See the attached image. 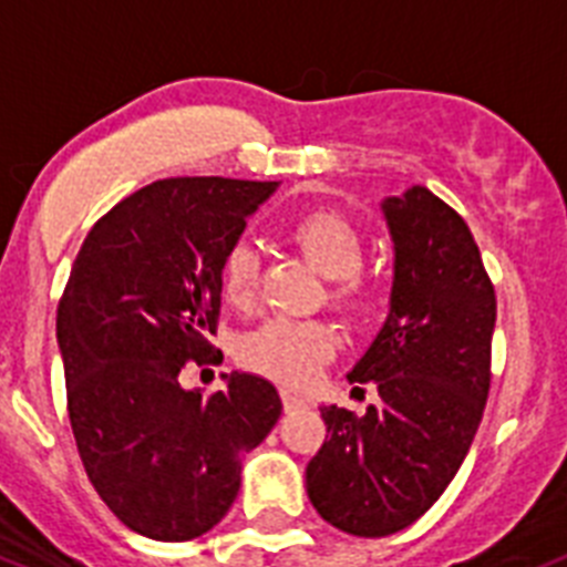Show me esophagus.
I'll return each instance as SVG.
<instances>
[{"label": "esophagus", "instance_id": "1", "mask_svg": "<svg viewBox=\"0 0 567 567\" xmlns=\"http://www.w3.org/2000/svg\"><path fill=\"white\" fill-rule=\"evenodd\" d=\"M280 400H284V411L287 414H292V411H301L307 402H303V396L292 394V391H280Z\"/></svg>", "mask_w": 567, "mask_h": 567}]
</instances>
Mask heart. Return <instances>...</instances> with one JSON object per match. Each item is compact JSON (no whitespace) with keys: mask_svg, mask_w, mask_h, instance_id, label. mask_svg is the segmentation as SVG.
I'll list each match as a JSON object with an SVG mask.
<instances>
[{"mask_svg":"<svg viewBox=\"0 0 567 567\" xmlns=\"http://www.w3.org/2000/svg\"><path fill=\"white\" fill-rule=\"evenodd\" d=\"M289 237L324 278L333 280V303L341 310H362L373 287L362 275V234L336 210H310L292 223ZM219 287L237 310H249L260 289V251L251 240H234L219 264ZM339 348L333 327L318 321L275 318L243 341V362L278 379L284 385H307L318 368Z\"/></svg>","mask_w":567,"mask_h":567,"instance_id":"b5f03b06","label":"heart"}]
</instances>
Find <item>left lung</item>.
<instances>
[{
	"label": "left lung",
	"mask_w": 567,
	"mask_h": 567,
	"mask_svg": "<svg viewBox=\"0 0 567 567\" xmlns=\"http://www.w3.org/2000/svg\"><path fill=\"white\" fill-rule=\"evenodd\" d=\"M394 243L385 324L348 373L373 382L362 417L321 405L327 437L307 463L318 516L364 539L414 525L461 470L489 394L495 289L470 226L423 185L382 203Z\"/></svg>",
	"instance_id": "1"
}]
</instances>
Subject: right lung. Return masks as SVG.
Listing matches in <instances>:
<instances>
[{
    "mask_svg": "<svg viewBox=\"0 0 567 567\" xmlns=\"http://www.w3.org/2000/svg\"><path fill=\"white\" fill-rule=\"evenodd\" d=\"M278 182L162 179L97 219L58 307L65 400L83 470L130 530L156 542L208 533L240 493L243 457L280 417L257 373L185 391L188 359L208 362L219 264Z\"/></svg>",
    "mask_w": 567,
    "mask_h": 567,
    "instance_id": "1",
    "label": "right lung"
}]
</instances>
